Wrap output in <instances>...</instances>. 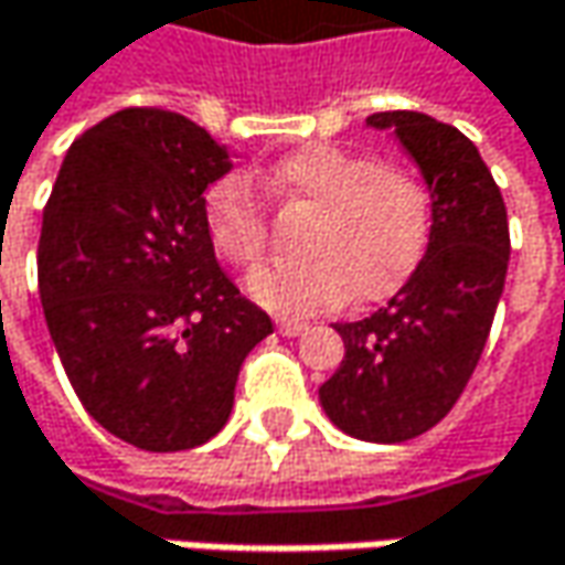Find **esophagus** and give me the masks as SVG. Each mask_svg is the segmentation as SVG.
Segmentation results:
<instances>
[{
    "instance_id": "34e87169",
    "label": "esophagus",
    "mask_w": 565,
    "mask_h": 565,
    "mask_svg": "<svg viewBox=\"0 0 565 565\" xmlns=\"http://www.w3.org/2000/svg\"><path fill=\"white\" fill-rule=\"evenodd\" d=\"M307 330V323L303 320H294V317H284V320H278V333L281 335H300Z\"/></svg>"
}]
</instances>
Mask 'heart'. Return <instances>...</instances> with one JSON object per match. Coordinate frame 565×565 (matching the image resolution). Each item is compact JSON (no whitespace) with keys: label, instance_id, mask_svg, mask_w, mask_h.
<instances>
[{"label":"heart","instance_id":"heart-1","mask_svg":"<svg viewBox=\"0 0 565 565\" xmlns=\"http://www.w3.org/2000/svg\"><path fill=\"white\" fill-rule=\"evenodd\" d=\"M262 183L278 203L310 213L300 242L307 262L262 268L245 281L248 297L271 313H323L349 297L385 300L427 252L434 230L427 183L372 154L310 145L271 164ZM203 232L210 248L235 268L262 262L268 216L252 180L230 174L206 190Z\"/></svg>","mask_w":565,"mask_h":565}]
</instances>
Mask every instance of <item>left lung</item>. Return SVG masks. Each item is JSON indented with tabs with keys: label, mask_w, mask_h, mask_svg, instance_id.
Segmentation results:
<instances>
[{
	"label": "left lung",
	"mask_w": 565,
	"mask_h": 565,
	"mask_svg": "<svg viewBox=\"0 0 565 565\" xmlns=\"http://www.w3.org/2000/svg\"><path fill=\"white\" fill-rule=\"evenodd\" d=\"M417 161L434 200L427 255L359 323H335L345 355L320 404L342 434L404 443L436 427L469 385L508 275V210L479 148L424 113H375Z\"/></svg>",
	"instance_id": "obj_1"
}]
</instances>
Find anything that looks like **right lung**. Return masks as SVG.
I'll list each match as a JSON object with an SVG mask.
<instances>
[{
  "label": "right lung",
  "instance_id": "1",
  "mask_svg": "<svg viewBox=\"0 0 565 565\" xmlns=\"http://www.w3.org/2000/svg\"><path fill=\"white\" fill-rule=\"evenodd\" d=\"M230 168L186 116L122 109L71 145L44 206L54 349L89 417L148 452L220 434L245 355L271 333L203 232V190Z\"/></svg>",
  "mask_w": 565,
  "mask_h": 565
}]
</instances>
